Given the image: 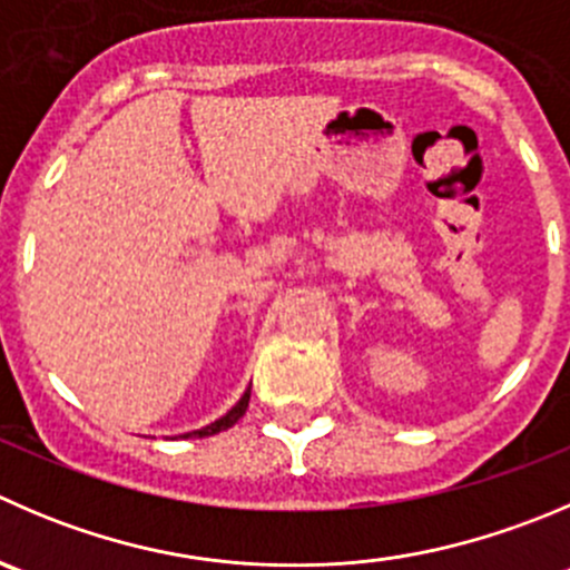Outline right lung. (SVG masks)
<instances>
[{"instance_id":"1","label":"right lung","mask_w":570,"mask_h":570,"mask_svg":"<svg viewBox=\"0 0 570 570\" xmlns=\"http://www.w3.org/2000/svg\"><path fill=\"white\" fill-rule=\"evenodd\" d=\"M247 403H250V386H247L245 395H242L239 401H236L234 406H230L228 412L223 414V417L214 420V423H208V425H203V429H197V432H186V434H180V438H184V440H189V438H212V434L225 432V429H230V425H234L236 420H239L242 414L247 412Z\"/></svg>"}]
</instances>
